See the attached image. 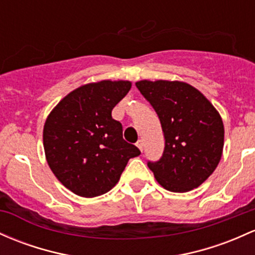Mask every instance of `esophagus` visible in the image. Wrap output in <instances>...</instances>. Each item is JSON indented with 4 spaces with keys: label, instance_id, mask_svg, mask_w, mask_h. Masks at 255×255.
<instances>
[{
    "label": "esophagus",
    "instance_id": "1",
    "mask_svg": "<svg viewBox=\"0 0 255 255\" xmlns=\"http://www.w3.org/2000/svg\"><path fill=\"white\" fill-rule=\"evenodd\" d=\"M136 146H138V149L142 151V147H144V144H142V140H138V142H136Z\"/></svg>",
    "mask_w": 255,
    "mask_h": 255
}]
</instances>
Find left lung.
Masks as SVG:
<instances>
[{
    "mask_svg": "<svg viewBox=\"0 0 255 255\" xmlns=\"http://www.w3.org/2000/svg\"><path fill=\"white\" fill-rule=\"evenodd\" d=\"M161 121L166 145L157 162H149L156 180L172 192H187L205 183L219 164L224 123L198 89L181 81L135 83Z\"/></svg>",
    "mask_w": 255,
    "mask_h": 255,
    "instance_id": "left-lung-1",
    "label": "left lung"
}]
</instances>
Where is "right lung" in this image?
<instances>
[{
  "label": "right lung",
  "mask_w": 255,
  "mask_h": 255,
  "mask_svg": "<svg viewBox=\"0 0 255 255\" xmlns=\"http://www.w3.org/2000/svg\"><path fill=\"white\" fill-rule=\"evenodd\" d=\"M132 82L103 80L70 92L50 111L43 127V147L53 174L81 197H96L119 183L129 158L140 155L123 140L122 125L111 111Z\"/></svg>",
  "instance_id": "right-lung-1"
}]
</instances>
